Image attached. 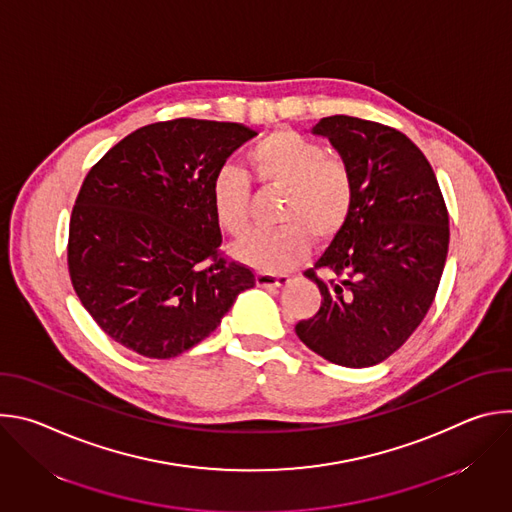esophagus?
I'll return each instance as SVG.
<instances>
[{"label":"esophagus","mask_w":512,"mask_h":512,"mask_svg":"<svg viewBox=\"0 0 512 512\" xmlns=\"http://www.w3.org/2000/svg\"><path fill=\"white\" fill-rule=\"evenodd\" d=\"M285 283H289L287 275H277V273H267V271L257 273V285H261V287H279Z\"/></svg>","instance_id":"1"}]
</instances>
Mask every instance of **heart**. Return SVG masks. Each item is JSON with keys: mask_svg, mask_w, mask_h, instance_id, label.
Returning a JSON list of instances; mask_svg holds the SVG:
<instances>
[{"mask_svg": "<svg viewBox=\"0 0 512 512\" xmlns=\"http://www.w3.org/2000/svg\"><path fill=\"white\" fill-rule=\"evenodd\" d=\"M249 178L263 188L283 190L273 231L251 233L235 245V255L261 271L283 273L294 267L316 241L334 239L354 204V180L344 160L326 156L322 143L294 129H279L245 154ZM216 223L231 237L249 229L251 184L233 168L218 170L210 184Z\"/></svg>", "mask_w": 512, "mask_h": 512, "instance_id": "heart-1", "label": "heart"}]
</instances>
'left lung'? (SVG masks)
<instances>
[{
  "label": "left lung",
  "instance_id": "8db88e82",
  "mask_svg": "<svg viewBox=\"0 0 512 512\" xmlns=\"http://www.w3.org/2000/svg\"><path fill=\"white\" fill-rule=\"evenodd\" d=\"M314 133L328 137L350 168L354 204L342 231L304 271L322 302L296 334L340 367H373L407 342L435 298L450 243L448 208L405 133L348 115L320 119Z\"/></svg>",
  "mask_w": 512,
  "mask_h": 512
}]
</instances>
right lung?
<instances>
[{
  "instance_id": "1",
  "label": "right lung",
  "mask_w": 512,
  "mask_h": 512,
  "mask_svg": "<svg viewBox=\"0 0 512 512\" xmlns=\"http://www.w3.org/2000/svg\"><path fill=\"white\" fill-rule=\"evenodd\" d=\"M257 135L243 123L180 117L139 127L89 170L72 206L66 261L99 328L145 358L204 340L255 285L225 255L210 184Z\"/></svg>"
}]
</instances>
